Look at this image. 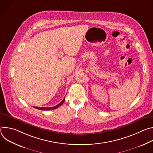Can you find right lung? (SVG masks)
<instances>
[{"label":"right lung","instance_id":"1","mask_svg":"<svg viewBox=\"0 0 153 153\" xmlns=\"http://www.w3.org/2000/svg\"><path fill=\"white\" fill-rule=\"evenodd\" d=\"M65 101V98L63 99V100L59 103L58 105H57L56 106H54L53 107H37V106H34V108H36V109H38V110H43V111H47V110H54V109H56L57 108H58L59 106H60L63 103V102Z\"/></svg>","mask_w":153,"mask_h":153}]
</instances>
